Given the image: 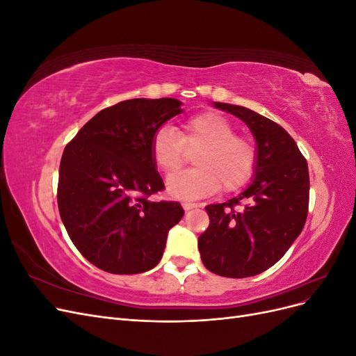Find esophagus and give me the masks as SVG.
Returning a JSON list of instances; mask_svg holds the SVG:
<instances>
[{
    "label": "esophagus",
    "instance_id": "34e87169",
    "mask_svg": "<svg viewBox=\"0 0 356 356\" xmlns=\"http://www.w3.org/2000/svg\"><path fill=\"white\" fill-rule=\"evenodd\" d=\"M199 204L197 203H191V202H184L182 203V208H184L186 211H190V209H195V208H197Z\"/></svg>",
    "mask_w": 356,
    "mask_h": 356
}]
</instances>
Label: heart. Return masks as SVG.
Wrapping results in <instances>:
<instances>
[{
	"label": "heart",
	"mask_w": 356,
	"mask_h": 356,
	"mask_svg": "<svg viewBox=\"0 0 356 356\" xmlns=\"http://www.w3.org/2000/svg\"><path fill=\"white\" fill-rule=\"evenodd\" d=\"M193 157L196 169L170 177L166 182L169 195L196 200L213 195L222 186L234 191L246 184L257 166V148L251 139L236 135L227 118L217 113L190 117L175 132L161 127L154 134L149 153L159 170L166 175L179 170Z\"/></svg>",
	"instance_id": "b5f03b06"
}]
</instances>
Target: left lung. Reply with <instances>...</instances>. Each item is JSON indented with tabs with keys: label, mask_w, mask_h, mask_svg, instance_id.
<instances>
[{
	"label": "left lung",
	"mask_w": 356,
	"mask_h": 356,
	"mask_svg": "<svg viewBox=\"0 0 356 356\" xmlns=\"http://www.w3.org/2000/svg\"><path fill=\"white\" fill-rule=\"evenodd\" d=\"M250 127L257 143L254 181L239 196L208 204L209 227L199 236L202 261L209 272L248 277L277 263L305 227L309 209V169L282 126L245 106L215 102ZM242 200L243 209L234 206Z\"/></svg>",
	"instance_id": "1"
}]
</instances>
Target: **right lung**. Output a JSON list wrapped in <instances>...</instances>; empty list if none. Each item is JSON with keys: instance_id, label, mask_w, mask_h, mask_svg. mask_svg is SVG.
<instances>
[{"instance_id": "right-lung-1", "label": "right lung", "mask_w": 356, "mask_h": 356, "mask_svg": "<svg viewBox=\"0 0 356 356\" xmlns=\"http://www.w3.org/2000/svg\"><path fill=\"white\" fill-rule=\"evenodd\" d=\"M172 98L129 99L99 111L65 147L58 207L81 255L101 270L135 275L157 266L178 202L148 197L165 188L149 153L159 127L179 114Z\"/></svg>"}]
</instances>
